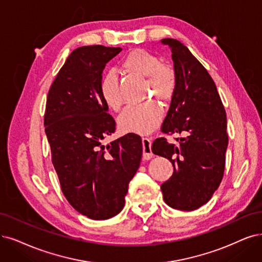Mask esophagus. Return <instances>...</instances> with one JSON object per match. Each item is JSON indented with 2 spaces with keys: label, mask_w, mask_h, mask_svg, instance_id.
<instances>
[{
  "label": "esophagus",
  "mask_w": 262,
  "mask_h": 262,
  "mask_svg": "<svg viewBox=\"0 0 262 262\" xmlns=\"http://www.w3.org/2000/svg\"><path fill=\"white\" fill-rule=\"evenodd\" d=\"M142 160L148 161L152 158L151 151V139L150 138H142Z\"/></svg>",
  "instance_id": "esophagus-1"
}]
</instances>
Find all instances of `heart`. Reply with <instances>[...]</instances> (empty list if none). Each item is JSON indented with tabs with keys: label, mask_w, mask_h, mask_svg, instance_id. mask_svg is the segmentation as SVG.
Wrapping results in <instances>:
<instances>
[{
	"label": "heart",
	"mask_w": 262,
	"mask_h": 262,
	"mask_svg": "<svg viewBox=\"0 0 262 262\" xmlns=\"http://www.w3.org/2000/svg\"><path fill=\"white\" fill-rule=\"evenodd\" d=\"M121 69L134 76L146 79V97H156L162 102L168 101L176 90V73L167 64L162 63L154 54L136 48L126 55L121 61ZM100 95L109 108L119 112L124 98L118 76L113 72L106 73L100 81ZM163 112L154 101H147L126 109L119 119L123 132L148 134L161 123Z\"/></svg>",
	"instance_id": "obj_1"
}]
</instances>
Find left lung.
<instances>
[{
	"label": "left lung",
	"mask_w": 262,
	"mask_h": 262,
	"mask_svg": "<svg viewBox=\"0 0 262 262\" xmlns=\"http://www.w3.org/2000/svg\"><path fill=\"white\" fill-rule=\"evenodd\" d=\"M171 50L176 90L161 130L181 134L178 144L165 137L152 143V152L169 160L172 176L162 183L163 199L179 210H194L211 199L224 178L228 147L227 114L216 84L188 47L163 38Z\"/></svg>",
	"instance_id": "left-lung-1"
}]
</instances>
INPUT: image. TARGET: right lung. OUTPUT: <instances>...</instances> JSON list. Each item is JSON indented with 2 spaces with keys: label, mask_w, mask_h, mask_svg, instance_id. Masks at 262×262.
<instances>
[{
  "label": "right lung",
  "mask_w": 262,
  "mask_h": 262,
  "mask_svg": "<svg viewBox=\"0 0 262 262\" xmlns=\"http://www.w3.org/2000/svg\"><path fill=\"white\" fill-rule=\"evenodd\" d=\"M121 51L103 45L77 47L58 72L46 100L45 133L61 191L75 210L93 220L109 219L123 209L141 161L142 143L136 134L102 143L116 123L101 98V74Z\"/></svg>",
  "instance_id": "right-lung-1"
}]
</instances>
